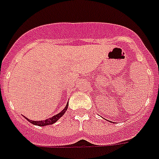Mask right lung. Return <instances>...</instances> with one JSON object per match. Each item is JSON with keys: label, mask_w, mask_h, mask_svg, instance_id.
<instances>
[{"label": "right lung", "mask_w": 159, "mask_h": 159, "mask_svg": "<svg viewBox=\"0 0 159 159\" xmlns=\"http://www.w3.org/2000/svg\"><path fill=\"white\" fill-rule=\"evenodd\" d=\"M67 106H68V103L66 105L65 108L63 109V110H62V111H61L60 113H58V114H57V115H55V116H52L51 118L47 119V120H39V121L31 120H29V119L26 118L25 116V118L26 120L29 121V122H30L31 124H33V125H35L45 126V125H53V123L57 122L58 119L61 118V117H62V116L64 115V113L66 112V111L67 110Z\"/></svg>", "instance_id": "add662e5"}]
</instances>
